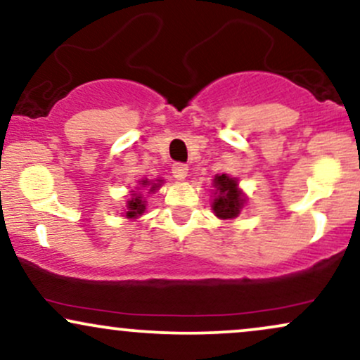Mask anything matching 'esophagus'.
I'll return each instance as SVG.
<instances>
[{"label": "esophagus", "mask_w": 360, "mask_h": 360, "mask_svg": "<svg viewBox=\"0 0 360 360\" xmlns=\"http://www.w3.org/2000/svg\"><path fill=\"white\" fill-rule=\"evenodd\" d=\"M188 166L186 164H174L172 166V174H174V177L177 181H184L186 176H188Z\"/></svg>", "instance_id": "34e87169"}]
</instances>
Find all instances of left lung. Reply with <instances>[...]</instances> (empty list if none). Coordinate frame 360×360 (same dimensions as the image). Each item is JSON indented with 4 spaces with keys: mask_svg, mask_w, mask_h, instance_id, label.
Wrapping results in <instances>:
<instances>
[{
    "mask_svg": "<svg viewBox=\"0 0 360 360\" xmlns=\"http://www.w3.org/2000/svg\"><path fill=\"white\" fill-rule=\"evenodd\" d=\"M212 210L220 220H233L247 203L245 193L238 188V179L229 174H217L213 179Z\"/></svg>",
    "mask_w": 360,
    "mask_h": 360,
    "instance_id": "left-lung-1",
    "label": "left lung"
}]
</instances>
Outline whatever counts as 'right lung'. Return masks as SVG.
<instances>
[{
	"label": "right lung",
	"instance_id": "obj_1",
	"mask_svg": "<svg viewBox=\"0 0 360 360\" xmlns=\"http://www.w3.org/2000/svg\"><path fill=\"white\" fill-rule=\"evenodd\" d=\"M164 184L162 177L159 179H142L139 181L137 188L134 191H130V196H128L127 205H125V212H123V217H127L128 220H137L139 217H142L143 212L147 208V200H146V193L152 194L155 193L160 186Z\"/></svg>",
	"mask_w": 360,
	"mask_h": 360
}]
</instances>
